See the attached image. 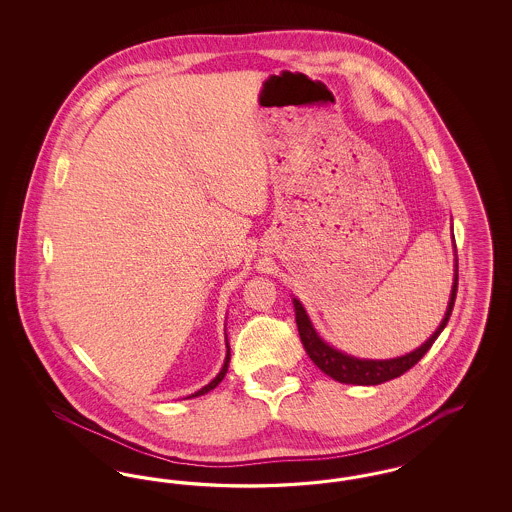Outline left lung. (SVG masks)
Segmentation results:
<instances>
[{
    "mask_svg": "<svg viewBox=\"0 0 512 512\" xmlns=\"http://www.w3.org/2000/svg\"><path fill=\"white\" fill-rule=\"evenodd\" d=\"M457 251V249H455ZM457 284H459V265L455 261V278H453V288H451V297H449V305L445 311V317L441 320L438 330L424 341L418 349H414L411 353L397 357V359H386V361H370V359H357L351 357L347 353H341L338 349H334L332 345H328L317 334V330L313 328L311 320L307 317L303 305L299 303V299L293 297V307H295V322H297V330H299V338L307 351V355L311 357V361L330 378L338 380L341 384H353V386H378L384 384L388 380H393L401 374H405L409 368H413L424 355L426 351L432 347V343L438 340L439 334L443 332V328L447 326L449 317L453 313V305H455V297H457Z\"/></svg>",
    "mask_w": 512,
    "mask_h": 512,
    "instance_id": "left-lung-1",
    "label": "left lung"
}]
</instances>
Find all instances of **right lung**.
<instances>
[{
    "label": "right lung",
    "instance_id": "obj_1",
    "mask_svg": "<svg viewBox=\"0 0 512 512\" xmlns=\"http://www.w3.org/2000/svg\"><path fill=\"white\" fill-rule=\"evenodd\" d=\"M228 363H230V347H228V343H226V359H224V365H222V368H220V372L217 374V378H215L213 382H209L205 388H201V390L192 393L190 397H197V395H203V393H207V391L215 390V388L219 386L220 382H222V378L226 376V372H228Z\"/></svg>",
    "mask_w": 512,
    "mask_h": 512
}]
</instances>
